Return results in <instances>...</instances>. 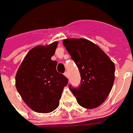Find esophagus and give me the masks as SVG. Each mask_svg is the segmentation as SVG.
<instances>
[{
	"instance_id": "obj_1",
	"label": "esophagus",
	"mask_w": 133,
	"mask_h": 133,
	"mask_svg": "<svg viewBox=\"0 0 133 133\" xmlns=\"http://www.w3.org/2000/svg\"><path fill=\"white\" fill-rule=\"evenodd\" d=\"M64 76H65L66 77H67V78H68V73H67V72H66V71H65V72H64Z\"/></svg>"
}]
</instances>
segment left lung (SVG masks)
I'll list each match as a JSON object with an SVG mask.
<instances>
[{
	"instance_id": "8db88e82",
	"label": "left lung",
	"mask_w": 133,
	"mask_h": 133,
	"mask_svg": "<svg viewBox=\"0 0 133 133\" xmlns=\"http://www.w3.org/2000/svg\"><path fill=\"white\" fill-rule=\"evenodd\" d=\"M63 44L81 74L80 86L69 89L79 105L92 109L101 105L115 80V64L99 46L87 39H66Z\"/></svg>"
}]
</instances>
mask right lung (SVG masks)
<instances>
[{"label":"right lung","instance_id":"right-lung-1","mask_svg":"<svg viewBox=\"0 0 133 133\" xmlns=\"http://www.w3.org/2000/svg\"><path fill=\"white\" fill-rule=\"evenodd\" d=\"M58 42L39 45L29 51L15 76V87L24 102L35 112L48 113L59 105L67 78L57 72L51 58Z\"/></svg>","mask_w":133,"mask_h":133}]
</instances>
